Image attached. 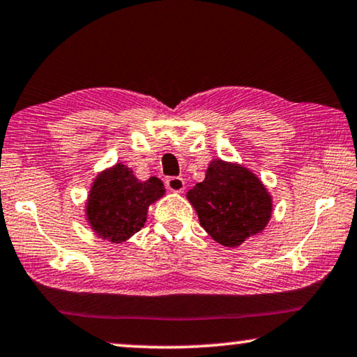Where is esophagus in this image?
Listing matches in <instances>:
<instances>
[{"instance_id": "1", "label": "esophagus", "mask_w": 357, "mask_h": 357, "mask_svg": "<svg viewBox=\"0 0 357 357\" xmlns=\"http://www.w3.org/2000/svg\"><path fill=\"white\" fill-rule=\"evenodd\" d=\"M166 187L174 193H182L185 190V180L182 177H169L166 180Z\"/></svg>"}]
</instances>
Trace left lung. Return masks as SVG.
I'll return each mask as SVG.
<instances>
[{
	"label": "left lung",
	"mask_w": 357,
	"mask_h": 357,
	"mask_svg": "<svg viewBox=\"0 0 357 357\" xmlns=\"http://www.w3.org/2000/svg\"><path fill=\"white\" fill-rule=\"evenodd\" d=\"M199 224L225 248H238L264 229L272 215V196L250 169L213 159L204 180L187 193Z\"/></svg>",
	"instance_id": "left-lung-1"
}]
</instances>
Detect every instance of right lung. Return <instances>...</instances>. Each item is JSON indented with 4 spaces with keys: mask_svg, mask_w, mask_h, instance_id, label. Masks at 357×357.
I'll return each instance as SVG.
<instances>
[{
    "mask_svg": "<svg viewBox=\"0 0 357 357\" xmlns=\"http://www.w3.org/2000/svg\"><path fill=\"white\" fill-rule=\"evenodd\" d=\"M166 195L158 177L142 182L126 164L101 170L93 180L85 203V219L102 240L123 243L142 230L149 206Z\"/></svg>",
    "mask_w": 357,
    "mask_h": 357,
    "instance_id": "right-lung-1",
    "label": "right lung"
}]
</instances>
